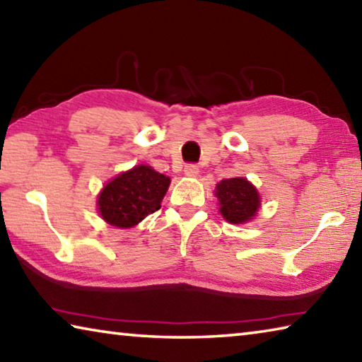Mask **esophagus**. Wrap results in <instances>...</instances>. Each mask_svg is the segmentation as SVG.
I'll list each match as a JSON object with an SVG mask.
<instances>
[{
	"instance_id": "esophagus-1",
	"label": "esophagus",
	"mask_w": 362,
	"mask_h": 362,
	"mask_svg": "<svg viewBox=\"0 0 362 362\" xmlns=\"http://www.w3.org/2000/svg\"><path fill=\"white\" fill-rule=\"evenodd\" d=\"M198 174H199V168L196 166V164H193V163L187 164V166H185V175H188V177H196Z\"/></svg>"
}]
</instances>
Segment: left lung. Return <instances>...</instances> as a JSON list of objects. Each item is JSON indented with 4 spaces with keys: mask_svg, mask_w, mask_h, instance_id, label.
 Masks as SVG:
<instances>
[{
    "mask_svg": "<svg viewBox=\"0 0 362 362\" xmlns=\"http://www.w3.org/2000/svg\"><path fill=\"white\" fill-rule=\"evenodd\" d=\"M216 196L220 203V214L231 223H244L255 216L260 198L252 183L235 177L225 179L217 185Z\"/></svg>",
    "mask_w": 362,
    "mask_h": 362,
    "instance_id": "8db88e82",
    "label": "left lung"
}]
</instances>
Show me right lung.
I'll return each instance as SVG.
<instances>
[{"label":"right lung","mask_w":362,"mask_h":362,"mask_svg":"<svg viewBox=\"0 0 362 362\" xmlns=\"http://www.w3.org/2000/svg\"><path fill=\"white\" fill-rule=\"evenodd\" d=\"M170 179L150 166H136L119 174L99 196V212L105 222L131 228L161 207Z\"/></svg>","instance_id":"right-lung-1"}]
</instances>
